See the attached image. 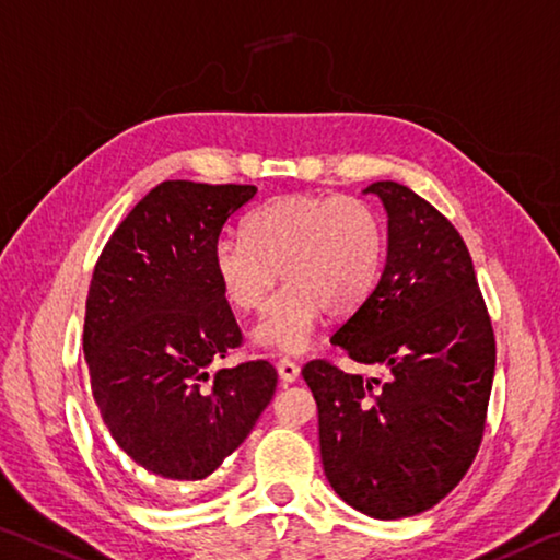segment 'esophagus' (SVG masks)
Masks as SVG:
<instances>
[{
	"label": "esophagus",
	"instance_id": "esophagus-1",
	"mask_svg": "<svg viewBox=\"0 0 560 560\" xmlns=\"http://www.w3.org/2000/svg\"><path fill=\"white\" fill-rule=\"evenodd\" d=\"M277 371H279L281 381H287V384H294V381L299 378V363L287 359V357H281L277 361Z\"/></svg>",
	"mask_w": 560,
	"mask_h": 560
}]
</instances>
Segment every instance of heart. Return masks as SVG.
<instances>
[{
    "mask_svg": "<svg viewBox=\"0 0 560 560\" xmlns=\"http://www.w3.org/2000/svg\"><path fill=\"white\" fill-rule=\"evenodd\" d=\"M242 238H219L211 271L226 304L242 314L261 312L281 271L287 289L254 328V341L273 351H304L324 312H357L384 266L381 219L353 197L287 194L254 209Z\"/></svg>",
    "mask_w": 560,
    "mask_h": 560,
    "instance_id": "obj_1",
    "label": "heart"
}]
</instances>
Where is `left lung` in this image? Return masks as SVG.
I'll use <instances>...</instances> for the list:
<instances>
[{
    "label": "left lung",
    "mask_w": 560,
    "mask_h": 560,
    "mask_svg": "<svg viewBox=\"0 0 560 560\" xmlns=\"http://www.w3.org/2000/svg\"><path fill=\"white\" fill-rule=\"evenodd\" d=\"M388 211V256L371 296L331 343L386 381L328 359L301 369L318 408L328 483L371 518L429 511L471 468L486 429L495 336L456 226L419 194L376 182Z\"/></svg>",
    "instance_id": "obj_1"
}]
</instances>
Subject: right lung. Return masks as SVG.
<instances>
[{"mask_svg":"<svg viewBox=\"0 0 560 560\" xmlns=\"http://www.w3.org/2000/svg\"><path fill=\"white\" fill-rule=\"evenodd\" d=\"M254 194L252 184L162 182L114 229L89 283L96 408L124 454L172 481L214 474L277 392L264 359L209 376V363L244 343L211 252Z\"/></svg>","mask_w":560,"mask_h":560,"instance_id":"obj_1","label":"right lung"}]
</instances>
